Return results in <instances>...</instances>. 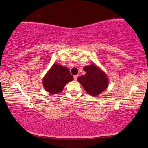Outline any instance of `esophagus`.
Segmentation results:
<instances>
[{"mask_svg":"<svg viewBox=\"0 0 148 148\" xmlns=\"http://www.w3.org/2000/svg\"><path fill=\"white\" fill-rule=\"evenodd\" d=\"M77 75H75V76H74V79L77 80Z\"/></svg>","mask_w":148,"mask_h":148,"instance_id":"esophagus-1","label":"esophagus"}]
</instances>
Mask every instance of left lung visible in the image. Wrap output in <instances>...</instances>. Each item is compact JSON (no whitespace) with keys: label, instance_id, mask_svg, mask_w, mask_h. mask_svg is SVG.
<instances>
[{"label":"left lung","instance_id":"1","mask_svg":"<svg viewBox=\"0 0 148 148\" xmlns=\"http://www.w3.org/2000/svg\"><path fill=\"white\" fill-rule=\"evenodd\" d=\"M86 72L85 75L77 78L87 93L92 96H97L103 92L108 86V79L106 73L94 64L85 66Z\"/></svg>","mask_w":148,"mask_h":148}]
</instances>
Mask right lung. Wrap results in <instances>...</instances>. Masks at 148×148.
<instances>
[{
    "instance_id": "add662e5",
    "label": "right lung",
    "mask_w": 148,
    "mask_h": 148,
    "mask_svg": "<svg viewBox=\"0 0 148 148\" xmlns=\"http://www.w3.org/2000/svg\"><path fill=\"white\" fill-rule=\"evenodd\" d=\"M73 79L67 67L54 64L45 75L42 83L46 91L51 94H57L62 92L65 85Z\"/></svg>"
}]
</instances>
